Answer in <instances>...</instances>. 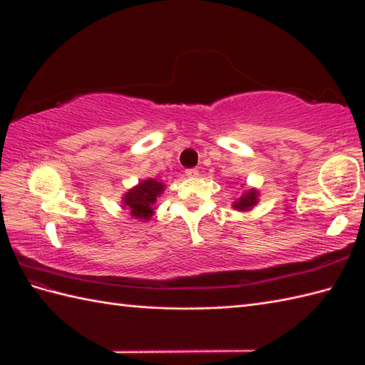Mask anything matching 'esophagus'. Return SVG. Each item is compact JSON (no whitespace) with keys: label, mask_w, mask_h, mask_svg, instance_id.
I'll use <instances>...</instances> for the list:
<instances>
[{"label":"esophagus","mask_w":365,"mask_h":365,"mask_svg":"<svg viewBox=\"0 0 365 365\" xmlns=\"http://www.w3.org/2000/svg\"><path fill=\"white\" fill-rule=\"evenodd\" d=\"M200 173H198V170L197 168H189V170H185V176L187 178H197Z\"/></svg>","instance_id":"1"}]
</instances>
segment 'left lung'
<instances>
[{"label": "left lung", "instance_id": "1", "mask_svg": "<svg viewBox=\"0 0 365 365\" xmlns=\"http://www.w3.org/2000/svg\"><path fill=\"white\" fill-rule=\"evenodd\" d=\"M257 190L256 189H248L245 190L242 195L234 201L232 203V207L237 209V210H242V212H245V210H250L253 206L257 205Z\"/></svg>", "mask_w": 365, "mask_h": 365}]
</instances>
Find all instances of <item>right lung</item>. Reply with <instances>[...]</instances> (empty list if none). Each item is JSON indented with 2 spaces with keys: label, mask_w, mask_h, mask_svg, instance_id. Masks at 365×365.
<instances>
[{
  "label": "right lung",
  "mask_w": 365,
  "mask_h": 365,
  "mask_svg": "<svg viewBox=\"0 0 365 365\" xmlns=\"http://www.w3.org/2000/svg\"><path fill=\"white\" fill-rule=\"evenodd\" d=\"M164 189L165 185L160 181L153 180V178L140 181L135 187L125 193L123 200H121V203H123L121 207L129 210V214H131L133 218L147 222L151 218L153 210H155L153 205L156 203L158 197L164 192Z\"/></svg>",
  "instance_id": "add662e5"
}]
</instances>
